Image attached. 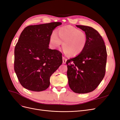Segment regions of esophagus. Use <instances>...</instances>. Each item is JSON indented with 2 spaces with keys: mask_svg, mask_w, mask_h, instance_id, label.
<instances>
[{
  "mask_svg": "<svg viewBox=\"0 0 120 120\" xmlns=\"http://www.w3.org/2000/svg\"><path fill=\"white\" fill-rule=\"evenodd\" d=\"M67 59H66V58H65L63 56V64H66V62H67Z\"/></svg>",
  "mask_w": 120,
  "mask_h": 120,
  "instance_id": "34e87169",
  "label": "esophagus"
}]
</instances>
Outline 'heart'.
I'll return each mask as SVG.
<instances>
[{
  "label": "heart",
  "mask_w": 120,
  "mask_h": 120,
  "mask_svg": "<svg viewBox=\"0 0 120 120\" xmlns=\"http://www.w3.org/2000/svg\"><path fill=\"white\" fill-rule=\"evenodd\" d=\"M86 36L84 32L72 26L60 28L50 36V43L54 47L63 43L64 53L70 56H75L84 49L86 43Z\"/></svg>",
  "instance_id": "1"
}]
</instances>
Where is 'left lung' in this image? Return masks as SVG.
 Wrapping results in <instances>:
<instances>
[{"label":"left lung","instance_id":"obj_1","mask_svg":"<svg viewBox=\"0 0 120 120\" xmlns=\"http://www.w3.org/2000/svg\"><path fill=\"white\" fill-rule=\"evenodd\" d=\"M76 26L85 32L87 41L80 54L67 60V76L72 91L85 94L95 90L103 80L107 53L104 40L98 31L85 25Z\"/></svg>","mask_w":120,"mask_h":120}]
</instances>
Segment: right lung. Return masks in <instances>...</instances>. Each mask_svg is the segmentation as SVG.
<instances>
[{
    "label": "right lung",
    "instance_id": "1",
    "mask_svg": "<svg viewBox=\"0 0 120 120\" xmlns=\"http://www.w3.org/2000/svg\"><path fill=\"white\" fill-rule=\"evenodd\" d=\"M60 22L30 25L21 32L14 49V68L26 89L41 92L48 89L50 78L62 64V53L49 48L52 30Z\"/></svg>",
    "mask_w": 120,
    "mask_h": 120
}]
</instances>
